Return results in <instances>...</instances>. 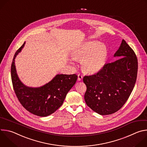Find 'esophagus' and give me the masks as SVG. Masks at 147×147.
Masks as SVG:
<instances>
[{
    "label": "esophagus",
    "mask_w": 147,
    "mask_h": 147,
    "mask_svg": "<svg viewBox=\"0 0 147 147\" xmlns=\"http://www.w3.org/2000/svg\"><path fill=\"white\" fill-rule=\"evenodd\" d=\"M82 76L81 75V74H79L78 75V81H81V80H82Z\"/></svg>",
    "instance_id": "esophagus-1"
}]
</instances>
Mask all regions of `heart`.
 Segmentation results:
<instances>
[{
	"mask_svg": "<svg viewBox=\"0 0 147 147\" xmlns=\"http://www.w3.org/2000/svg\"><path fill=\"white\" fill-rule=\"evenodd\" d=\"M72 57L75 60L81 59V65L84 71L96 73L106 64L108 50L105 45L98 41L90 40L74 50Z\"/></svg>",
	"mask_w": 147,
	"mask_h": 147,
	"instance_id": "heart-1",
	"label": "heart"
}]
</instances>
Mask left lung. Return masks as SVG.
<instances>
[{
    "label": "left lung",
    "instance_id": "1",
    "mask_svg": "<svg viewBox=\"0 0 147 147\" xmlns=\"http://www.w3.org/2000/svg\"><path fill=\"white\" fill-rule=\"evenodd\" d=\"M116 61L107 63L97 73L86 76V104L100 115L118 111L126 102L136 84L138 61L133 50L124 39L114 54Z\"/></svg>",
    "mask_w": 147,
    "mask_h": 147
}]
</instances>
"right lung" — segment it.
I'll return each instance as SVG.
<instances>
[{
  "instance_id": "right-lung-1",
  "label": "right lung",
  "mask_w": 147,
  "mask_h": 147,
  "mask_svg": "<svg viewBox=\"0 0 147 147\" xmlns=\"http://www.w3.org/2000/svg\"><path fill=\"white\" fill-rule=\"evenodd\" d=\"M26 42L16 52L11 67L13 86L16 96L23 107L30 113L46 117L58 109L64 102L67 94L75 84L76 74H56L50 81L38 87L26 86L17 73L15 59L22 51Z\"/></svg>"
}]
</instances>
